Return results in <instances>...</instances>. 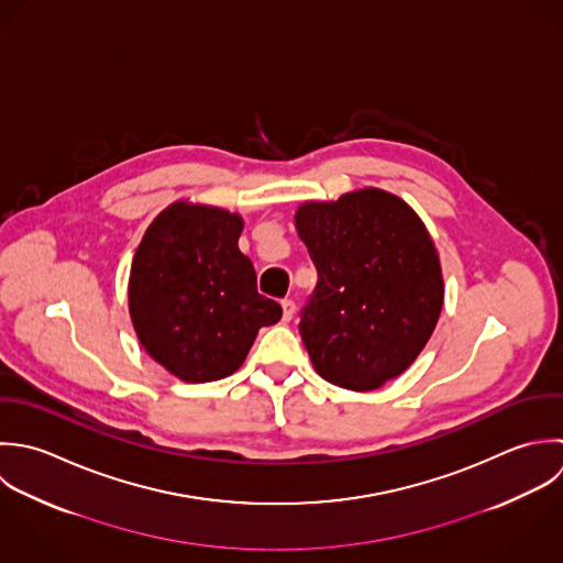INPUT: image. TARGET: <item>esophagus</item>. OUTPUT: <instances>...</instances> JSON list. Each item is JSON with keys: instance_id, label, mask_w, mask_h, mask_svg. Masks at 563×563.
I'll return each mask as SVG.
<instances>
[{"instance_id": "obj_1", "label": "esophagus", "mask_w": 563, "mask_h": 563, "mask_svg": "<svg viewBox=\"0 0 563 563\" xmlns=\"http://www.w3.org/2000/svg\"><path fill=\"white\" fill-rule=\"evenodd\" d=\"M282 310H284V321H290L295 317V312H297V306H295L292 299H284L282 301Z\"/></svg>"}]
</instances>
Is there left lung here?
I'll list each match as a JSON object with an SVG mask.
<instances>
[{
    "label": "left lung",
    "mask_w": 563,
    "mask_h": 563,
    "mask_svg": "<svg viewBox=\"0 0 563 563\" xmlns=\"http://www.w3.org/2000/svg\"><path fill=\"white\" fill-rule=\"evenodd\" d=\"M295 227L319 273L299 323L314 372L350 390L404 374L430 341L445 292L423 220L399 196L363 188L301 202Z\"/></svg>",
    "instance_id": "left-lung-1"
}]
</instances>
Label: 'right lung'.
I'll list each match as a JSON object with an SVG mask.
<instances>
[{"instance_id":"obj_1","label":"right lung","mask_w":563,"mask_h":563,"mask_svg":"<svg viewBox=\"0 0 563 563\" xmlns=\"http://www.w3.org/2000/svg\"><path fill=\"white\" fill-rule=\"evenodd\" d=\"M240 213L177 200L146 229L129 277V312L146 354L189 384L238 372L282 306L257 292L238 249Z\"/></svg>"}]
</instances>
